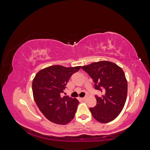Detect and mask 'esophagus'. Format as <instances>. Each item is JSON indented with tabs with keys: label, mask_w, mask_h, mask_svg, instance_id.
I'll list each match as a JSON object with an SVG mask.
<instances>
[{
	"label": "esophagus",
	"mask_w": 150,
	"mask_h": 150,
	"mask_svg": "<svg viewBox=\"0 0 150 150\" xmlns=\"http://www.w3.org/2000/svg\"><path fill=\"white\" fill-rule=\"evenodd\" d=\"M81 99H82V100H83V101H86V98H83Z\"/></svg>",
	"instance_id": "obj_1"
}]
</instances>
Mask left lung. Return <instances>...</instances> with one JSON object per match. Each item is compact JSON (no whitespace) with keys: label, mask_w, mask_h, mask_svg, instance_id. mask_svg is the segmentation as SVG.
<instances>
[{"label":"left lung","mask_w":150,"mask_h":150,"mask_svg":"<svg viewBox=\"0 0 150 150\" xmlns=\"http://www.w3.org/2000/svg\"><path fill=\"white\" fill-rule=\"evenodd\" d=\"M93 79L95 89L103 92L96 96L97 105L90 108L92 116L100 123H108L118 116L125 105L127 82L121 67L108 61H99L82 66Z\"/></svg>","instance_id":"8db88e82"}]
</instances>
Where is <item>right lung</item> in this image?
I'll list each match as a JSON object with an SVG mask.
<instances>
[{"label": "right lung", "instance_id": "obj_1", "mask_svg": "<svg viewBox=\"0 0 150 150\" xmlns=\"http://www.w3.org/2000/svg\"><path fill=\"white\" fill-rule=\"evenodd\" d=\"M81 66L66 67L51 66L41 69L32 81L34 101L45 118L52 123L66 125L73 119L79 101L61 97L71 76Z\"/></svg>", "mask_w": 150, "mask_h": 150}]
</instances>
